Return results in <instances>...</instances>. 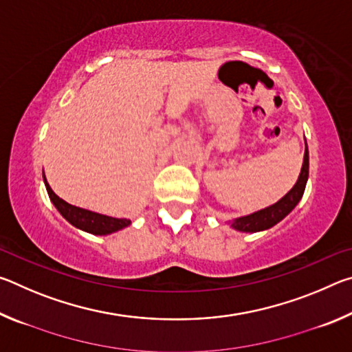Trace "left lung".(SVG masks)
I'll return each mask as SVG.
<instances>
[{
	"label": "left lung",
	"mask_w": 352,
	"mask_h": 352,
	"mask_svg": "<svg viewBox=\"0 0 352 352\" xmlns=\"http://www.w3.org/2000/svg\"><path fill=\"white\" fill-rule=\"evenodd\" d=\"M307 178H309V151L306 144L301 172L296 183L294 184V188H292L283 199H279L276 204L267 206L264 210L248 214V216H242V217L230 220L228 223L231 225V228L242 231V233H258V231H265L272 228V226H275L278 222H281L289 212H292V210L298 205V201L301 200L306 189Z\"/></svg>",
	"instance_id": "left-lung-1"
}]
</instances>
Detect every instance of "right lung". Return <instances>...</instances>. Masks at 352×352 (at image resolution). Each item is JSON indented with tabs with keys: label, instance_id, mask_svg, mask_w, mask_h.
<instances>
[{
	"label": "right lung",
	"instance_id": "add662e5",
	"mask_svg": "<svg viewBox=\"0 0 352 352\" xmlns=\"http://www.w3.org/2000/svg\"><path fill=\"white\" fill-rule=\"evenodd\" d=\"M43 182L47 190V195L52 201V205L57 208V211L62 214L63 219H67L68 222L79 228L82 231H87L90 234H96V236H107L111 233H116V231L126 228L129 226L130 220L129 219H118V217H111V216H105V214H99L90 210H83V208L74 206L65 201L63 199L58 197V195L51 189L50 183L46 182L45 172H43Z\"/></svg>",
	"mask_w": 352,
	"mask_h": 352
}]
</instances>
